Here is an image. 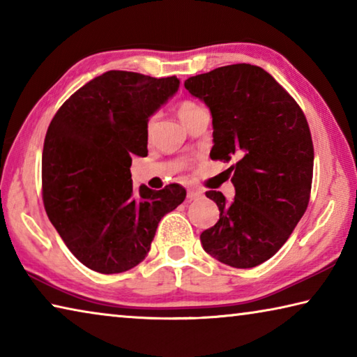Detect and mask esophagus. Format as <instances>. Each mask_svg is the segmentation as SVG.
<instances>
[{
    "mask_svg": "<svg viewBox=\"0 0 357 357\" xmlns=\"http://www.w3.org/2000/svg\"><path fill=\"white\" fill-rule=\"evenodd\" d=\"M202 197H203V190L193 189V187L187 189V198H189V200H198V198H202Z\"/></svg>",
    "mask_w": 357,
    "mask_h": 357,
    "instance_id": "obj_1",
    "label": "esophagus"
}]
</instances>
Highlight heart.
I'll return each mask as SVG.
<instances>
[{
    "label": "heart",
    "instance_id": "1",
    "mask_svg": "<svg viewBox=\"0 0 357 357\" xmlns=\"http://www.w3.org/2000/svg\"><path fill=\"white\" fill-rule=\"evenodd\" d=\"M202 110H203V108H202L200 105H198L197 102L189 100V99L181 100L179 104H178V114H179V118L183 119L184 124L193 116V114H197L198 112H202ZM154 119H155V116H149V118H148V123H146L148 130H151V128H153Z\"/></svg>",
    "mask_w": 357,
    "mask_h": 357
}]
</instances>
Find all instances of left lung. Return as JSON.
Here are the masks:
<instances>
[{
  "mask_svg": "<svg viewBox=\"0 0 357 357\" xmlns=\"http://www.w3.org/2000/svg\"><path fill=\"white\" fill-rule=\"evenodd\" d=\"M184 86L213 114L211 159L234 162L227 170L233 200L206 192L220 217L202 233L203 249L231 268H255L280 250L309 206L313 143L305 114L258 66H223Z\"/></svg>",
  "mask_w": 357,
  "mask_h": 357,
  "instance_id": "8db88e82",
  "label": "left lung"
}]
</instances>
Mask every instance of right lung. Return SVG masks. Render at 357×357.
<instances>
[{
    "label": "right lung",
    "mask_w": 357,
    "mask_h": 357,
    "mask_svg": "<svg viewBox=\"0 0 357 357\" xmlns=\"http://www.w3.org/2000/svg\"><path fill=\"white\" fill-rule=\"evenodd\" d=\"M176 77L108 70L59 107L42 151V200L78 261L100 274L135 268L185 189L132 185V155H148V118L178 91Z\"/></svg>",
    "instance_id": "right-lung-1"
}]
</instances>
